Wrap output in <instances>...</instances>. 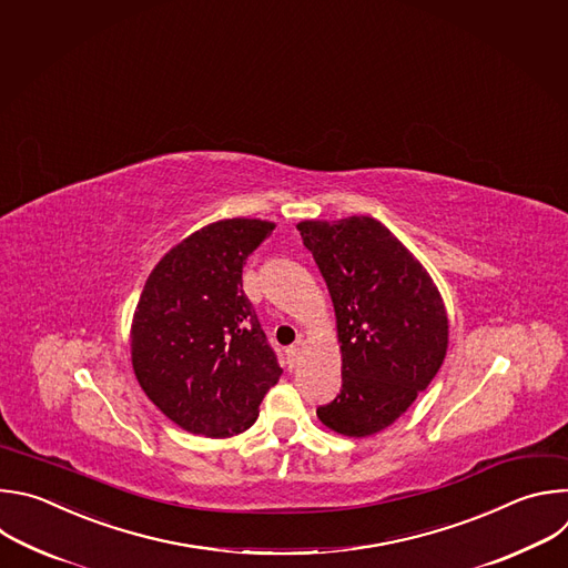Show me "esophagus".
<instances>
[{"mask_svg":"<svg viewBox=\"0 0 568 568\" xmlns=\"http://www.w3.org/2000/svg\"><path fill=\"white\" fill-rule=\"evenodd\" d=\"M286 358H288V365H291V367H295V365H297V361H300V345L288 347V349H286Z\"/></svg>","mask_w":568,"mask_h":568,"instance_id":"esophagus-1","label":"esophagus"}]
</instances>
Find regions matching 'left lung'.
Here are the masks:
<instances>
[{
	"label": "left lung",
	"mask_w": 568,
	"mask_h": 568,
	"mask_svg": "<svg viewBox=\"0 0 568 568\" xmlns=\"http://www.w3.org/2000/svg\"><path fill=\"white\" fill-rule=\"evenodd\" d=\"M328 286L343 343V387L317 407L337 434L389 427L443 365L447 315L416 257L372 216L297 223Z\"/></svg>",
	"instance_id": "obj_1"
}]
</instances>
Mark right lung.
<instances>
[{"label": "right lung", "mask_w": 568, "mask_h": 568, "mask_svg": "<svg viewBox=\"0 0 568 568\" xmlns=\"http://www.w3.org/2000/svg\"><path fill=\"white\" fill-rule=\"evenodd\" d=\"M275 229L262 219L205 225L152 271L132 324V363L179 427L214 438L257 420L282 367L244 293L246 257Z\"/></svg>", "instance_id": "1"}]
</instances>
